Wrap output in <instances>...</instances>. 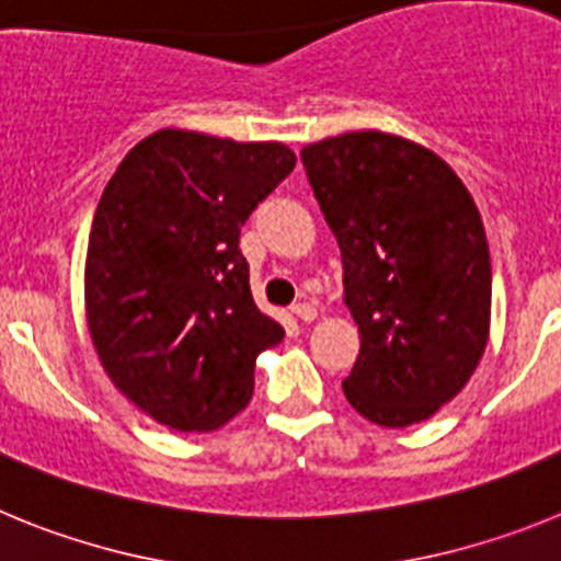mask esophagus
<instances>
[{"label":"esophagus","mask_w":561,"mask_h":561,"mask_svg":"<svg viewBox=\"0 0 561 561\" xmlns=\"http://www.w3.org/2000/svg\"><path fill=\"white\" fill-rule=\"evenodd\" d=\"M291 311H295L297 320H304V323H311V320H317V306L314 304H295V306H291Z\"/></svg>","instance_id":"obj_1"}]
</instances>
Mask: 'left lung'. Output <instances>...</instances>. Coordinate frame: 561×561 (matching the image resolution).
Returning <instances> with one entry per match:
<instances>
[{
    "label": "left lung",
    "instance_id": "1",
    "mask_svg": "<svg viewBox=\"0 0 561 561\" xmlns=\"http://www.w3.org/2000/svg\"><path fill=\"white\" fill-rule=\"evenodd\" d=\"M300 160L362 336L345 399L379 427L427 421L463 390L489 340L492 261L478 207L447 162L393 134H340Z\"/></svg>",
    "mask_w": 561,
    "mask_h": 561
}]
</instances>
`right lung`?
<instances>
[{
  "instance_id": "right-lung-1",
  "label": "right lung",
  "mask_w": 561,
  "mask_h": 561,
  "mask_svg": "<svg viewBox=\"0 0 561 561\" xmlns=\"http://www.w3.org/2000/svg\"><path fill=\"white\" fill-rule=\"evenodd\" d=\"M295 168L284 142L162 128L98 202L87 320L114 388L153 421L210 433L247 408L255 359L284 340L257 309L241 225Z\"/></svg>"
}]
</instances>
